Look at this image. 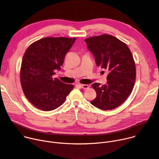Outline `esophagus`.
Wrapping results in <instances>:
<instances>
[{
	"label": "esophagus",
	"mask_w": 159,
	"mask_h": 159,
	"mask_svg": "<svg viewBox=\"0 0 159 159\" xmlns=\"http://www.w3.org/2000/svg\"><path fill=\"white\" fill-rule=\"evenodd\" d=\"M80 86H81L82 88H83L84 89L89 88V86L87 85V84H80Z\"/></svg>",
	"instance_id": "obj_1"
}]
</instances>
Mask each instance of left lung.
Here are the masks:
<instances>
[{"mask_svg": "<svg viewBox=\"0 0 159 159\" xmlns=\"http://www.w3.org/2000/svg\"><path fill=\"white\" fill-rule=\"evenodd\" d=\"M88 50L98 66L107 70V82L92 84L97 97L91 103L102 110L114 109L121 105L132 91L135 80V65L132 53L125 43L111 35L86 39Z\"/></svg>", "mask_w": 159, "mask_h": 159, "instance_id": "obj_1", "label": "left lung"}]
</instances>
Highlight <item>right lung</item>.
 <instances>
[{
	"mask_svg": "<svg viewBox=\"0 0 159 159\" xmlns=\"http://www.w3.org/2000/svg\"><path fill=\"white\" fill-rule=\"evenodd\" d=\"M76 38H45L26 50L20 69V82L25 96L34 106L49 111L65 102L73 88L72 84L52 78L61 70L66 53Z\"/></svg>",
	"mask_w": 159,
	"mask_h": 159,
	"instance_id": "add662e5",
	"label": "right lung"
}]
</instances>
